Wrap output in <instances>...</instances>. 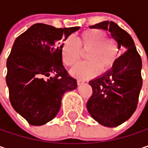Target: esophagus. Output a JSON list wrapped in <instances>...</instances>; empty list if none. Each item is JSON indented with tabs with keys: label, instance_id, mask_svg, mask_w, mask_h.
<instances>
[{
	"label": "esophagus",
	"instance_id": "1",
	"mask_svg": "<svg viewBox=\"0 0 148 148\" xmlns=\"http://www.w3.org/2000/svg\"><path fill=\"white\" fill-rule=\"evenodd\" d=\"M84 83V81L83 80H80V79H78L77 80V84H78V86H80V85H82Z\"/></svg>",
	"mask_w": 148,
	"mask_h": 148
}]
</instances>
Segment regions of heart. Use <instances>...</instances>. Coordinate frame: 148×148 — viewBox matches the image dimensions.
<instances>
[{
	"instance_id": "obj_1",
	"label": "heart",
	"mask_w": 148,
	"mask_h": 148,
	"mask_svg": "<svg viewBox=\"0 0 148 148\" xmlns=\"http://www.w3.org/2000/svg\"><path fill=\"white\" fill-rule=\"evenodd\" d=\"M81 51H86V61L79 62L70 70L77 79H87L99 73L108 71L119 56V47L114 40L107 39V34L100 29H87L77 40L67 38L61 48V58L64 65L72 66L79 60Z\"/></svg>"
}]
</instances>
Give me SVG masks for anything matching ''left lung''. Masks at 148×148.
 I'll use <instances>...</instances> for the list:
<instances>
[{"instance_id":"8db88e82","label":"left lung","mask_w":148,"mask_h":148,"mask_svg":"<svg viewBox=\"0 0 148 148\" xmlns=\"http://www.w3.org/2000/svg\"><path fill=\"white\" fill-rule=\"evenodd\" d=\"M89 28L108 30L119 49L125 51L108 71L89 82L93 90L86 103L89 114L101 125L116 127L136 109L142 86L141 58L131 36L114 22L103 21Z\"/></svg>"}]
</instances>
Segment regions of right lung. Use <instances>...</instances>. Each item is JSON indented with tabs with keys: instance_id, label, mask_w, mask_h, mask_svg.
I'll return each instance as SVG.
<instances>
[{
	"instance_id": "1",
	"label": "right lung",
	"mask_w": 148,
	"mask_h": 148,
	"mask_svg": "<svg viewBox=\"0 0 148 148\" xmlns=\"http://www.w3.org/2000/svg\"><path fill=\"white\" fill-rule=\"evenodd\" d=\"M79 28L35 23L15 40L7 61L6 82L12 108L29 125L40 126L53 119L63 95L77 88L76 79L62 65L60 41Z\"/></svg>"
}]
</instances>
